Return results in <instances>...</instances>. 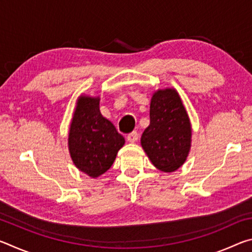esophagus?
I'll return each instance as SVG.
<instances>
[{"label":"esophagus","instance_id":"obj_1","mask_svg":"<svg viewBox=\"0 0 252 252\" xmlns=\"http://www.w3.org/2000/svg\"><path fill=\"white\" fill-rule=\"evenodd\" d=\"M126 139H127V141L129 142H135V141H138V139H139V133L136 131H133V132H131V133H129L127 134V136H126Z\"/></svg>","mask_w":252,"mask_h":252}]
</instances>
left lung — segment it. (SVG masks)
I'll return each mask as SVG.
<instances>
[{"instance_id": "1", "label": "left lung", "mask_w": 252, "mask_h": 252, "mask_svg": "<svg viewBox=\"0 0 252 252\" xmlns=\"http://www.w3.org/2000/svg\"><path fill=\"white\" fill-rule=\"evenodd\" d=\"M191 125L181 97L174 89L153 93L150 125L141 146L157 169L173 172L185 163L191 147Z\"/></svg>"}]
</instances>
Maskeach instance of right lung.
<instances>
[{"instance_id": "1", "label": "right lung", "mask_w": 252, "mask_h": 252, "mask_svg": "<svg viewBox=\"0 0 252 252\" xmlns=\"http://www.w3.org/2000/svg\"><path fill=\"white\" fill-rule=\"evenodd\" d=\"M99 103V96L79 97L67 139L75 167L91 178L108 171L126 142L116 126L102 116Z\"/></svg>"}]
</instances>
